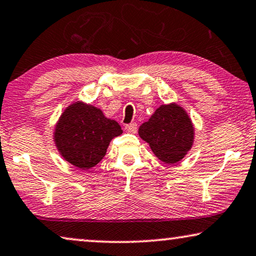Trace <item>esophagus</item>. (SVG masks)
I'll list each match as a JSON object with an SVG mask.
<instances>
[{"label": "esophagus", "mask_w": 256, "mask_h": 256, "mask_svg": "<svg viewBox=\"0 0 256 256\" xmlns=\"http://www.w3.org/2000/svg\"><path fill=\"white\" fill-rule=\"evenodd\" d=\"M125 130L130 133H136V130H138V125L136 123H131V124H126L125 125Z\"/></svg>", "instance_id": "1"}]
</instances>
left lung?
<instances>
[{
    "instance_id": "left-lung-1",
    "label": "left lung",
    "mask_w": 256,
    "mask_h": 256,
    "mask_svg": "<svg viewBox=\"0 0 256 256\" xmlns=\"http://www.w3.org/2000/svg\"><path fill=\"white\" fill-rule=\"evenodd\" d=\"M194 125L186 110L172 103L158 108L148 122L139 128V136L150 144L161 161L175 164L183 159L194 142Z\"/></svg>"
}]
</instances>
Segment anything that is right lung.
Wrapping results in <instances>:
<instances>
[{
    "mask_svg": "<svg viewBox=\"0 0 256 256\" xmlns=\"http://www.w3.org/2000/svg\"><path fill=\"white\" fill-rule=\"evenodd\" d=\"M123 133L116 120L90 104L75 102L56 125L54 142L66 161L80 169H90L103 159L111 140Z\"/></svg>",
    "mask_w": 256,
    "mask_h": 256,
    "instance_id": "right-lung-1",
    "label": "right lung"
}]
</instances>
